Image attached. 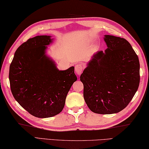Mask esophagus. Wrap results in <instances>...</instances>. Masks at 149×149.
I'll list each match as a JSON object with an SVG mask.
<instances>
[{
    "mask_svg": "<svg viewBox=\"0 0 149 149\" xmlns=\"http://www.w3.org/2000/svg\"><path fill=\"white\" fill-rule=\"evenodd\" d=\"M83 71V66L81 64H77L75 65V72L77 75H80Z\"/></svg>",
    "mask_w": 149,
    "mask_h": 149,
    "instance_id": "esophagus-1",
    "label": "esophagus"
}]
</instances>
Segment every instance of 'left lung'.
<instances>
[{
  "mask_svg": "<svg viewBox=\"0 0 149 149\" xmlns=\"http://www.w3.org/2000/svg\"><path fill=\"white\" fill-rule=\"evenodd\" d=\"M107 48L93 54L80 76L84 98L93 113H118L125 109L139 84V62L125 38L104 35Z\"/></svg>",
  "mask_w": 149,
  "mask_h": 149,
  "instance_id": "obj_1",
  "label": "left lung"
}]
</instances>
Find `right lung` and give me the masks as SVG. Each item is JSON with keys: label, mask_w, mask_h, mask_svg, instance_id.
<instances>
[{"label": "right lung", "mask_w": 149, "mask_h": 149, "mask_svg": "<svg viewBox=\"0 0 149 149\" xmlns=\"http://www.w3.org/2000/svg\"><path fill=\"white\" fill-rule=\"evenodd\" d=\"M51 36L29 38L18 47L9 72L10 87L16 101L33 116L40 118L59 114L67 95L77 81L74 67L61 71L46 54Z\"/></svg>", "instance_id": "right-lung-1"}]
</instances>
